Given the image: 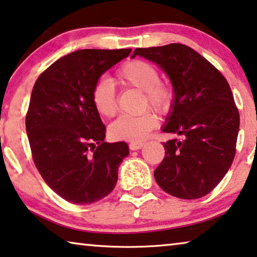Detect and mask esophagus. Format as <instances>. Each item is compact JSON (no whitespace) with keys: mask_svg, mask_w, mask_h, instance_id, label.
Instances as JSON below:
<instances>
[{"mask_svg":"<svg viewBox=\"0 0 257 257\" xmlns=\"http://www.w3.org/2000/svg\"><path fill=\"white\" fill-rule=\"evenodd\" d=\"M144 143L143 142H132V143L129 144V149L130 150L135 151V150H140V149L143 147Z\"/></svg>","mask_w":257,"mask_h":257,"instance_id":"esophagus-1","label":"esophagus"}]
</instances>
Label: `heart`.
I'll list each match as a JSON object with an SVG mask.
<instances>
[{
    "mask_svg": "<svg viewBox=\"0 0 257 257\" xmlns=\"http://www.w3.org/2000/svg\"><path fill=\"white\" fill-rule=\"evenodd\" d=\"M115 78L125 89L143 92L142 109L151 107L159 114H167L173 108L175 92L171 84L160 80L159 70L144 60H130L117 69ZM95 110L104 117H112L117 110V98L112 84L98 80L91 93ZM158 123V117L151 110L140 115H122L109 125V136L117 141L139 142L144 140Z\"/></svg>",
    "mask_w": 257,
    "mask_h": 257,
    "instance_id": "b5f03b06",
    "label": "heart"
}]
</instances>
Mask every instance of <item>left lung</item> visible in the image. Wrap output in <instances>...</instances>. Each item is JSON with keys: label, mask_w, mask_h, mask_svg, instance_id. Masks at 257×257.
Masks as SVG:
<instances>
[{"label": "left lung", "mask_w": 257, "mask_h": 257, "mask_svg": "<svg viewBox=\"0 0 257 257\" xmlns=\"http://www.w3.org/2000/svg\"><path fill=\"white\" fill-rule=\"evenodd\" d=\"M136 55L159 64L170 77L175 100L163 132L182 136L163 143L165 157L155 171L156 181L182 200L205 196L235 156L240 115L231 87L216 67L186 45L136 48Z\"/></svg>", "instance_id": "8db88e82"}]
</instances>
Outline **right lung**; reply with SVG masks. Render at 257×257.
<instances>
[{
  "mask_svg": "<svg viewBox=\"0 0 257 257\" xmlns=\"http://www.w3.org/2000/svg\"><path fill=\"white\" fill-rule=\"evenodd\" d=\"M132 49H80L55 61L34 83L25 117L37 170L74 204L107 196L129 155L124 142L106 143V127L92 104L94 84Z\"/></svg>",
  "mask_w": 257,
  "mask_h": 257,
  "instance_id": "add662e5",
  "label": "right lung"
}]
</instances>
